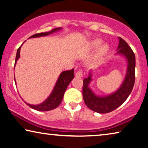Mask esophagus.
<instances>
[{
    "mask_svg": "<svg viewBox=\"0 0 148 148\" xmlns=\"http://www.w3.org/2000/svg\"><path fill=\"white\" fill-rule=\"evenodd\" d=\"M75 75H76V77H77V78H82V77H83L82 72L81 70H79V71L77 72L76 74Z\"/></svg>",
    "mask_w": 148,
    "mask_h": 148,
    "instance_id": "34e87169",
    "label": "esophagus"
}]
</instances>
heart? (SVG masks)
<instances>
[{"label": "heart", "instance_id": "heart-1", "mask_svg": "<svg viewBox=\"0 0 148 148\" xmlns=\"http://www.w3.org/2000/svg\"><path fill=\"white\" fill-rule=\"evenodd\" d=\"M102 43V39H101L99 38H96L90 41L88 43V45H87L89 50H93V49H95L99 47V49H97L95 53V59H99V58L104 57V56L108 53V51H109L110 47L109 45L107 43H103L101 45Z\"/></svg>", "mask_w": 148, "mask_h": 148}]
</instances>
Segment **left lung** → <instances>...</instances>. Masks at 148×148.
<instances>
[{"label":"left lung","mask_w":148,"mask_h":148,"mask_svg":"<svg viewBox=\"0 0 148 148\" xmlns=\"http://www.w3.org/2000/svg\"><path fill=\"white\" fill-rule=\"evenodd\" d=\"M119 43L116 55L121 56L126 60V71L123 82L117 90L106 95H98L90 87L93 79V70L89 72L88 78L84 79L83 97L86 105L91 110L98 113H107L116 109L125 101L132 91L135 82V55L127 43L119 37Z\"/></svg>","instance_id":"8db88e82"}]
</instances>
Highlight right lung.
Listing matches in <instances>:
<instances>
[{
	"mask_svg": "<svg viewBox=\"0 0 148 148\" xmlns=\"http://www.w3.org/2000/svg\"><path fill=\"white\" fill-rule=\"evenodd\" d=\"M62 29V27L55 28V29H53L50 32L35 34L34 36L29 37V39L49 36V35L52 34L53 33L59 32ZM24 42H23V43H24ZM22 45L19 48H18V49L17 50L14 68H15L16 62H17V60L19 59V58L20 57V53L21 47L22 46ZM74 69H72L70 70H67V71L62 72L60 74L59 76H58L57 80L56 82L55 85L53 88V90L52 91H51V94L49 95V97L47 98L43 102H42L41 103H39L37 105H32V104L27 103H26L25 101L24 102L29 107H31L32 109L36 110V111H48L57 108L62 101V100L63 99V96H64V92L66 90L68 86H69V84L71 82V81L74 78ZM14 81H15V83L16 84L15 77H14Z\"/></svg>",
	"mask_w": 148,
	"mask_h": 148,
	"instance_id": "add662e5",
	"label": "right lung"
}]
</instances>
